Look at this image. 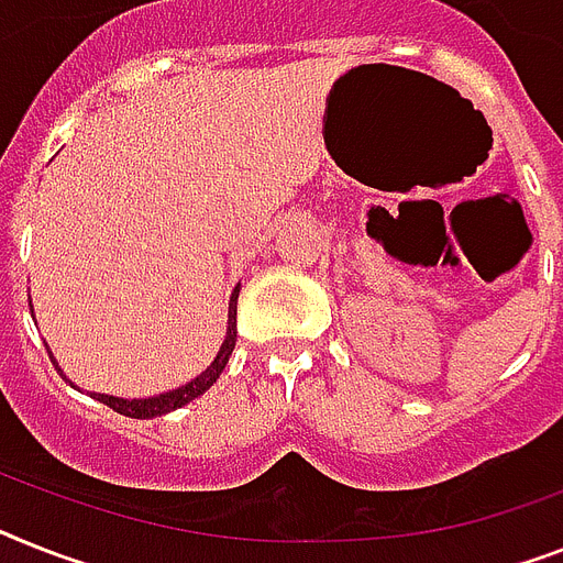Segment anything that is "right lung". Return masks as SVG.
Instances as JSON below:
<instances>
[{"instance_id": "right-lung-1", "label": "right lung", "mask_w": 563, "mask_h": 563, "mask_svg": "<svg viewBox=\"0 0 563 563\" xmlns=\"http://www.w3.org/2000/svg\"><path fill=\"white\" fill-rule=\"evenodd\" d=\"M239 290L241 285L232 290L230 296V310H227V336H224V345H221V351H218V356L212 360V365H209L207 371H203L201 376H195L192 383L180 385V388H175V391H166V394H157V397H148V399H123V397H111V394H91L95 399H100L103 406L114 408L118 415H125V417H134V420H148V417H161V415H169V411H175V408L187 406V402H192L195 397H201L203 391H209V385L216 383L218 376H221V371L227 368V362H230V354L232 347H235V305H239ZM48 347V345H45ZM51 362H54V368L63 374V368L57 365V360H54V354H51ZM65 379V374H63ZM71 383V379H68ZM74 385V383H71Z\"/></svg>"}]
</instances>
